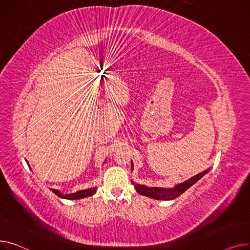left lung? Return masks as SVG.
Here are the masks:
<instances>
[{
	"label": "left lung",
	"mask_w": 250,
	"mask_h": 250,
	"mask_svg": "<svg viewBox=\"0 0 250 250\" xmlns=\"http://www.w3.org/2000/svg\"><path fill=\"white\" fill-rule=\"evenodd\" d=\"M131 167L133 169V164L131 163ZM210 171V169H206L204 170L196 175H194L193 178H190L189 180L179 184L177 186H174L173 188H149V187H145L142 185H137L134 184L135 188L137 190V193H139L140 195H143L145 197H148L151 199H155V200H165V201H168V200H173L175 198H178L179 196H181L184 192L192 187L194 184H196L201 178H203L205 174L208 173Z\"/></svg>",
	"instance_id": "obj_1"
}]
</instances>
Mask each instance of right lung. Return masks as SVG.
I'll return each mask as SVG.
<instances>
[{
  "label": "right lung",
  "instance_id": "right-lung-1",
  "mask_svg": "<svg viewBox=\"0 0 250 250\" xmlns=\"http://www.w3.org/2000/svg\"><path fill=\"white\" fill-rule=\"evenodd\" d=\"M28 166H29V165H28ZM50 189L52 190V192H53L56 196H58L60 198H62V199H67V200H79V199L90 197V196H93V195L96 193V190H97L96 188H91L78 190L77 193L63 195V194H62L58 189H54V188H50Z\"/></svg>",
  "mask_w": 250,
  "mask_h": 250
}]
</instances>
